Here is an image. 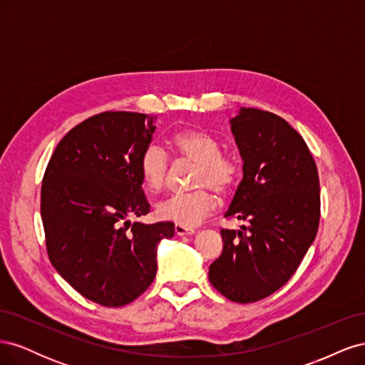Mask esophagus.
I'll use <instances>...</instances> for the list:
<instances>
[{"label": "esophagus", "mask_w": 365, "mask_h": 365, "mask_svg": "<svg viewBox=\"0 0 365 365\" xmlns=\"http://www.w3.org/2000/svg\"><path fill=\"white\" fill-rule=\"evenodd\" d=\"M195 231H196V230H195V228H192V227L178 225V224L175 225V233L178 235V236H187V235H193Z\"/></svg>", "instance_id": "1"}]
</instances>
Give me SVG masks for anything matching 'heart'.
Here are the masks:
<instances>
[{
  "label": "heart",
  "instance_id": "obj_1",
  "mask_svg": "<svg viewBox=\"0 0 365 365\" xmlns=\"http://www.w3.org/2000/svg\"><path fill=\"white\" fill-rule=\"evenodd\" d=\"M170 145L180 157L196 163L192 184L197 189L168 196L157 205V213L169 222L195 227L217 205L213 188L222 195L233 192L240 180V163L235 155L222 152L217 138L200 129L175 132ZM138 170L148 189L158 192L168 178L169 155L163 148L149 145L141 152Z\"/></svg>",
  "mask_w": 365,
  "mask_h": 365
}]
</instances>
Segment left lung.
<instances>
[{
  "instance_id": "1",
  "label": "left lung",
  "mask_w": 365,
  "mask_h": 365,
  "mask_svg": "<svg viewBox=\"0 0 365 365\" xmlns=\"http://www.w3.org/2000/svg\"><path fill=\"white\" fill-rule=\"evenodd\" d=\"M231 130L244 160L242 178L225 217L247 220L220 230L222 254L208 280L236 303H254L288 282L317 236L319 180L302 135L282 117L242 108Z\"/></svg>"
}]
</instances>
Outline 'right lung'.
Wrapping results in <instances>:
<instances>
[{
	"label": "right lung",
	"mask_w": 365,
	"mask_h": 365,
	"mask_svg": "<svg viewBox=\"0 0 365 365\" xmlns=\"http://www.w3.org/2000/svg\"><path fill=\"white\" fill-rule=\"evenodd\" d=\"M155 115L106 111L74 126L54 149L41 187L50 262L73 288L106 307L134 302L157 274V245L173 222L130 224L150 212L138 170Z\"/></svg>",
	"instance_id": "obj_1"
}]
</instances>
